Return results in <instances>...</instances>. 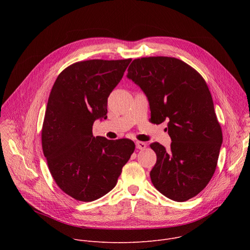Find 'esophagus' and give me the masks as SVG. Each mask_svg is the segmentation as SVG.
I'll list each match as a JSON object with an SVG mask.
<instances>
[{"mask_svg":"<svg viewBox=\"0 0 250 250\" xmlns=\"http://www.w3.org/2000/svg\"><path fill=\"white\" fill-rule=\"evenodd\" d=\"M135 146H136L137 149H145L146 147V142H142V141H136Z\"/></svg>","mask_w":250,"mask_h":250,"instance_id":"34e87169","label":"esophagus"}]
</instances>
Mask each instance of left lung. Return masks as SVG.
I'll list each match as a JSON object with an SVG mask.
<instances>
[{"instance_id": "1", "label": "left lung", "mask_w": 250, "mask_h": 250, "mask_svg": "<svg viewBox=\"0 0 250 250\" xmlns=\"http://www.w3.org/2000/svg\"><path fill=\"white\" fill-rule=\"evenodd\" d=\"M126 76L146 95L151 123L168 122L170 149L150 145L157 156L150 171L153 186L176 202L195 197L215 173L223 144L206 81L187 63L166 56L134 59Z\"/></svg>"}]
</instances>
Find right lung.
I'll list each match as a JSON object with an SVG mask.
<instances>
[{"label": "right lung", "instance_id": "1", "mask_svg": "<svg viewBox=\"0 0 250 250\" xmlns=\"http://www.w3.org/2000/svg\"><path fill=\"white\" fill-rule=\"evenodd\" d=\"M131 59L76 62L58 75L48 98L42 144L51 176L67 195L95 201L118 182L135 146L127 138L93 135V124L106 118L108 98Z\"/></svg>", "mask_w": 250, "mask_h": 250}]
</instances>
